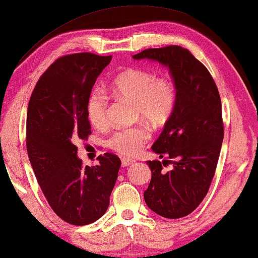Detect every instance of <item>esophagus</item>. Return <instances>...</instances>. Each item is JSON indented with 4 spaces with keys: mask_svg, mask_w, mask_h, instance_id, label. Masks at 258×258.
Masks as SVG:
<instances>
[{
    "mask_svg": "<svg viewBox=\"0 0 258 258\" xmlns=\"http://www.w3.org/2000/svg\"><path fill=\"white\" fill-rule=\"evenodd\" d=\"M121 162H122V166H123V167H126V166L133 165L134 162H135V160H133V159H129V158H122V159H121Z\"/></svg>",
    "mask_w": 258,
    "mask_h": 258,
    "instance_id": "obj_1",
    "label": "esophagus"
}]
</instances>
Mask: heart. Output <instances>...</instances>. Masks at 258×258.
Here are the masks:
<instances>
[{"label":"heart","instance_id":"heart-1","mask_svg":"<svg viewBox=\"0 0 258 258\" xmlns=\"http://www.w3.org/2000/svg\"><path fill=\"white\" fill-rule=\"evenodd\" d=\"M113 92L135 104V115L159 128L173 115L176 105V88L172 79L157 78L152 71L132 68L122 71L113 79ZM108 101L100 91H93L86 104L89 121L98 129L108 124ZM150 138L144 126L118 130L109 138L108 145L121 156L132 157L141 151Z\"/></svg>","mask_w":258,"mask_h":258}]
</instances>
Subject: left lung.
<instances>
[{
	"label": "left lung",
	"instance_id": "left-lung-1",
	"mask_svg": "<svg viewBox=\"0 0 258 258\" xmlns=\"http://www.w3.org/2000/svg\"><path fill=\"white\" fill-rule=\"evenodd\" d=\"M133 58L168 68L176 88L173 115L151 148L170 160L146 161L152 176L144 200L157 215L177 219L201 204L215 176L224 138L220 96L203 63L180 46L145 49ZM168 162L173 167L165 172Z\"/></svg>",
	"mask_w": 258,
	"mask_h": 258
}]
</instances>
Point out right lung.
Listing matches in <instances>:
<instances>
[{
    "label": "right lung",
    "mask_w": 258,
    "mask_h": 258,
    "mask_svg": "<svg viewBox=\"0 0 258 258\" xmlns=\"http://www.w3.org/2000/svg\"><path fill=\"white\" fill-rule=\"evenodd\" d=\"M112 56L78 53L55 61L39 79L26 117V148L33 172L53 211L71 225H89L105 215L121 166L113 153L82 166L79 140L91 125L86 104Z\"/></svg>",
    "instance_id": "obj_1"
}]
</instances>
